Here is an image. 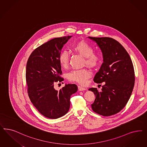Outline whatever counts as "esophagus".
<instances>
[{"label": "esophagus", "instance_id": "esophagus-1", "mask_svg": "<svg viewBox=\"0 0 147 147\" xmlns=\"http://www.w3.org/2000/svg\"><path fill=\"white\" fill-rule=\"evenodd\" d=\"M78 90H79V91H84V90H86V88H83V87H82V86H78Z\"/></svg>", "mask_w": 147, "mask_h": 147}]
</instances>
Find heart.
<instances>
[{
	"instance_id": "heart-1",
	"label": "heart",
	"mask_w": 147,
	"mask_h": 147,
	"mask_svg": "<svg viewBox=\"0 0 147 147\" xmlns=\"http://www.w3.org/2000/svg\"><path fill=\"white\" fill-rule=\"evenodd\" d=\"M72 50L84 57V63L88 66L95 67L100 63V53L93 52V47L85 41L82 40L75 43L72 45ZM69 59V55L65 51L61 52L58 57L59 64L63 67H66L67 66ZM91 75V72L90 70L86 69H82L71 71L68 74L67 78L70 81L76 82L84 85L86 84L88 79Z\"/></svg>"
}]
</instances>
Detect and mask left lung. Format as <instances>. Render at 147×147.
<instances>
[{"label":"left lung","mask_w":147,"mask_h":147,"mask_svg":"<svg viewBox=\"0 0 147 147\" xmlns=\"http://www.w3.org/2000/svg\"><path fill=\"white\" fill-rule=\"evenodd\" d=\"M89 38L97 43L103 58L94 81L99 84L104 82V85L100 92L95 88L89 89L96 96L91 108L97 114L111 116L124 108L131 95L135 84L133 63L125 49L113 38Z\"/></svg>","instance_id":"obj_1"}]
</instances>
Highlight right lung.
Here are the masks:
<instances>
[{"instance_id":"right-lung-1","label":"right lung","mask_w":147,"mask_h":147,"mask_svg":"<svg viewBox=\"0 0 147 147\" xmlns=\"http://www.w3.org/2000/svg\"><path fill=\"white\" fill-rule=\"evenodd\" d=\"M72 36L55 38L36 48L28 58L26 81L31 102L45 117L56 119L65 115L70 107L71 95L78 90L74 84H65L59 91L54 83L64 80L58 60L62 47Z\"/></svg>"}]
</instances>
